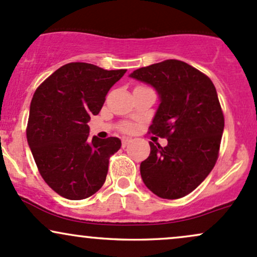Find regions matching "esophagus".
<instances>
[{"instance_id": "obj_1", "label": "esophagus", "mask_w": 257, "mask_h": 257, "mask_svg": "<svg viewBox=\"0 0 257 257\" xmlns=\"http://www.w3.org/2000/svg\"><path fill=\"white\" fill-rule=\"evenodd\" d=\"M132 142H133V139H131V138H124V139H122V145L123 148H125L126 145H129Z\"/></svg>"}]
</instances>
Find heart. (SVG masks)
Segmentation results:
<instances>
[{"label":"heart","instance_id":"obj_1","mask_svg":"<svg viewBox=\"0 0 257 257\" xmlns=\"http://www.w3.org/2000/svg\"><path fill=\"white\" fill-rule=\"evenodd\" d=\"M124 129H125V131H131V126H125V128H124Z\"/></svg>","mask_w":257,"mask_h":257}]
</instances>
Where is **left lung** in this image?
Wrapping results in <instances>:
<instances>
[{
    "label": "left lung",
    "instance_id": "8db88e82",
    "mask_svg": "<svg viewBox=\"0 0 257 257\" xmlns=\"http://www.w3.org/2000/svg\"><path fill=\"white\" fill-rule=\"evenodd\" d=\"M129 77L156 90L160 105L150 131L168 142L165 148L150 143V156L140 165L144 184L162 199L188 195L218 157L224 118L216 87L204 73L177 60L143 67Z\"/></svg>",
    "mask_w": 257,
    "mask_h": 257
}]
</instances>
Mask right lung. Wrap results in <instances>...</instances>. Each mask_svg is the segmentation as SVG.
Listing matches in <instances>:
<instances>
[{
    "label": "right lung",
    "mask_w": 257,
    "mask_h": 257,
    "mask_svg": "<svg viewBox=\"0 0 257 257\" xmlns=\"http://www.w3.org/2000/svg\"><path fill=\"white\" fill-rule=\"evenodd\" d=\"M125 72L75 62L62 66L36 89L27 139L41 177L58 195L86 199L105 183L109 156L122 143L113 137L89 140L87 122Z\"/></svg>",
    "instance_id": "add662e5"
}]
</instances>
